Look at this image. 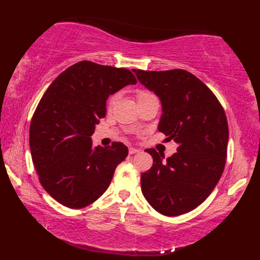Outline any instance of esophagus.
<instances>
[{
  "instance_id": "1",
  "label": "esophagus",
  "mask_w": 260,
  "mask_h": 260,
  "mask_svg": "<svg viewBox=\"0 0 260 260\" xmlns=\"http://www.w3.org/2000/svg\"><path fill=\"white\" fill-rule=\"evenodd\" d=\"M139 151L140 150L137 149V148H132V147L129 148V153H130V155H134V153H137V152H139Z\"/></svg>"
}]
</instances>
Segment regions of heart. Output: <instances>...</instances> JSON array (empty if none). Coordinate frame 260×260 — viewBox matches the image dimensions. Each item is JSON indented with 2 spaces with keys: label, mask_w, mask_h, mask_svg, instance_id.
<instances>
[{
  "label": "heart",
  "mask_w": 260,
  "mask_h": 260,
  "mask_svg": "<svg viewBox=\"0 0 260 260\" xmlns=\"http://www.w3.org/2000/svg\"><path fill=\"white\" fill-rule=\"evenodd\" d=\"M149 96H155V95L149 93V92H146V91H140V92H138V94H137L138 101L141 100V99H145V98H149ZM116 100H118V96H116V95H112V96L109 99V102H108V109L109 110H111L114 107Z\"/></svg>",
  "instance_id": "obj_1"
}]
</instances>
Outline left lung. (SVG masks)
<instances>
[{"mask_svg":"<svg viewBox=\"0 0 260 260\" xmlns=\"http://www.w3.org/2000/svg\"><path fill=\"white\" fill-rule=\"evenodd\" d=\"M134 72L161 101L158 130L178 145L166 160L155 149H147L153 164L141 174L142 194L164 215L187 213L208 199L223 173L229 139L224 110L213 92L187 71Z\"/></svg>","mask_w":260,"mask_h":260,"instance_id":"obj_1","label":"left lung"}]
</instances>
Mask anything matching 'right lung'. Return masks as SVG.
Returning a JSON list of instances; mask_svg holds the SVG:
<instances>
[{
  "label": "right lung",
  "instance_id": "right-lung-1",
  "mask_svg": "<svg viewBox=\"0 0 260 260\" xmlns=\"http://www.w3.org/2000/svg\"><path fill=\"white\" fill-rule=\"evenodd\" d=\"M125 68L83 60L50 84L30 124L31 157L40 184L57 202L82 209L95 202L128 156L121 142L93 148L91 136L107 113V100L136 84Z\"/></svg>",
  "mask_w": 260,
  "mask_h": 260
}]
</instances>
